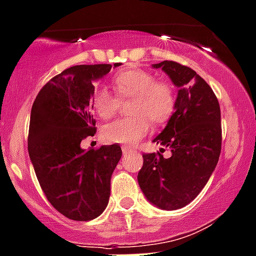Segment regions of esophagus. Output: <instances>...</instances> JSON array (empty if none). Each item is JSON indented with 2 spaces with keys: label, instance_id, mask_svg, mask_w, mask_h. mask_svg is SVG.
Here are the masks:
<instances>
[{
  "label": "esophagus",
  "instance_id": "34e87169",
  "mask_svg": "<svg viewBox=\"0 0 256 256\" xmlns=\"http://www.w3.org/2000/svg\"><path fill=\"white\" fill-rule=\"evenodd\" d=\"M122 152H123V154H130V153L133 152L132 148H128V147H122Z\"/></svg>",
  "mask_w": 256,
  "mask_h": 256
}]
</instances>
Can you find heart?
I'll return each instance as SVG.
<instances>
[{
	"label": "heart",
	"mask_w": 256,
	"mask_h": 256,
	"mask_svg": "<svg viewBox=\"0 0 256 256\" xmlns=\"http://www.w3.org/2000/svg\"><path fill=\"white\" fill-rule=\"evenodd\" d=\"M113 88L120 99L133 98L130 118H118L103 126L108 142L134 144L148 132L150 121L162 123L171 116L174 106V90L166 82H156L154 75L140 69H126L114 76ZM93 106L100 118H110L118 109V98L106 88H96Z\"/></svg>",
	"instance_id": "b5f03b06"
}]
</instances>
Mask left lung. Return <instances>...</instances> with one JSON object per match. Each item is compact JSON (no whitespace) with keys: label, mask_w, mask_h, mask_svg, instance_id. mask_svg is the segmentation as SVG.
<instances>
[{"label":"left lung","mask_w":256,"mask_h":256,"mask_svg":"<svg viewBox=\"0 0 256 256\" xmlns=\"http://www.w3.org/2000/svg\"><path fill=\"white\" fill-rule=\"evenodd\" d=\"M152 68L162 69L178 88L174 114L153 140L172 154H143L137 178L152 205L177 210L196 198L215 171L221 152L220 106L210 85L191 68L168 60Z\"/></svg>","instance_id":"left-lung-1"}]
</instances>
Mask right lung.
<instances>
[{
	"label": "right lung",
	"mask_w": 256,
	"mask_h": 256,
	"mask_svg": "<svg viewBox=\"0 0 256 256\" xmlns=\"http://www.w3.org/2000/svg\"><path fill=\"white\" fill-rule=\"evenodd\" d=\"M120 65L69 68L44 85L32 104L28 130L31 163L48 202L72 220H93L108 205L120 147L84 150L82 140L96 134L93 82Z\"/></svg>",
	"instance_id": "right-lung-1"
}]
</instances>
